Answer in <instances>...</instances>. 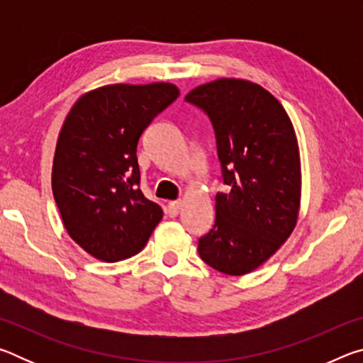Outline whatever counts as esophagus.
Masks as SVG:
<instances>
[{"mask_svg":"<svg viewBox=\"0 0 363 363\" xmlns=\"http://www.w3.org/2000/svg\"><path fill=\"white\" fill-rule=\"evenodd\" d=\"M179 210H181V201L179 200L169 201V203H168V214H169L171 218L176 216V214L179 213Z\"/></svg>","mask_w":363,"mask_h":363,"instance_id":"34e87169","label":"esophagus"}]
</instances>
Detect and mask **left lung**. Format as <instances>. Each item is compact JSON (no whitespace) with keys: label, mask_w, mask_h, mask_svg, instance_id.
I'll return each mask as SVG.
<instances>
[{"label":"left lung","mask_w":363,"mask_h":363,"mask_svg":"<svg viewBox=\"0 0 363 363\" xmlns=\"http://www.w3.org/2000/svg\"><path fill=\"white\" fill-rule=\"evenodd\" d=\"M216 136L227 192L216 195V220L200 237L199 255L227 275L266 262L296 225L301 163L290 116L262 86L220 78L190 91Z\"/></svg>","instance_id":"left-lung-1"}]
</instances>
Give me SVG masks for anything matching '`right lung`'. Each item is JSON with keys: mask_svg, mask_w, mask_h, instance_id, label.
I'll return each mask as SVG.
<instances>
[{"mask_svg": "<svg viewBox=\"0 0 363 363\" xmlns=\"http://www.w3.org/2000/svg\"><path fill=\"white\" fill-rule=\"evenodd\" d=\"M179 89L108 84L79 97L60 130L52 194L72 240L106 262L138 255L163 218L139 189L138 143Z\"/></svg>", "mask_w": 363, "mask_h": 363, "instance_id": "1", "label": "right lung"}]
</instances>
